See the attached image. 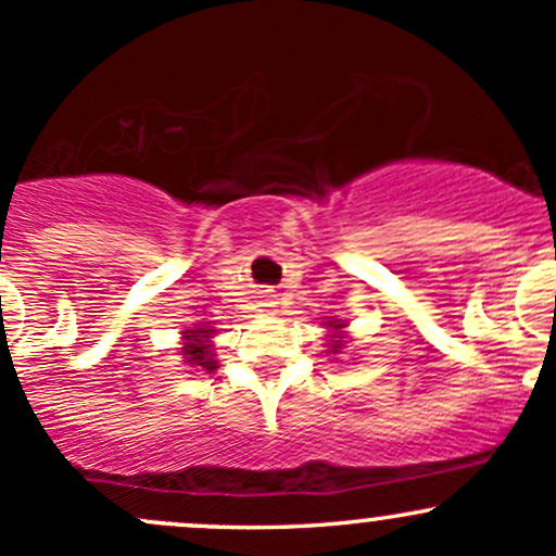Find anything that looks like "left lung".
Listing matches in <instances>:
<instances>
[{"label":"left lung","instance_id":"1","mask_svg":"<svg viewBox=\"0 0 556 556\" xmlns=\"http://www.w3.org/2000/svg\"><path fill=\"white\" fill-rule=\"evenodd\" d=\"M340 327H343V325H334V329H340ZM340 345H343V338H340V334H338V338L332 340V351L338 353V351H340Z\"/></svg>","mask_w":556,"mask_h":556}]
</instances>
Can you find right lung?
Instances as JSON below:
<instances>
[{
	"mask_svg": "<svg viewBox=\"0 0 556 556\" xmlns=\"http://www.w3.org/2000/svg\"><path fill=\"white\" fill-rule=\"evenodd\" d=\"M211 338H213V329L208 327L187 329L185 348H181L185 362L192 364V367H203L208 371L216 369V362H213V353H211Z\"/></svg>",
	"mask_w": 556,
	"mask_h": 556,
	"instance_id": "obj_1",
	"label": "right lung"
}]
</instances>
